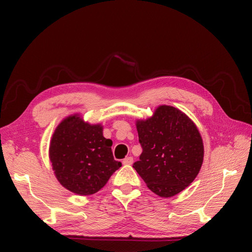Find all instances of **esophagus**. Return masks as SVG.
Returning <instances> with one entry per match:
<instances>
[{"label": "esophagus", "instance_id": "1", "mask_svg": "<svg viewBox=\"0 0 252 252\" xmlns=\"http://www.w3.org/2000/svg\"><path fill=\"white\" fill-rule=\"evenodd\" d=\"M133 163V158L132 157H126L123 159V164L124 165H131Z\"/></svg>", "mask_w": 252, "mask_h": 252}]
</instances>
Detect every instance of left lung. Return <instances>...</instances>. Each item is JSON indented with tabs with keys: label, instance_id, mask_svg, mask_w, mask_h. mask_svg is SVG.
<instances>
[{
	"label": "left lung",
	"instance_id": "8db88e82",
	"mask_svg": "<svg viewBox=\"0 0 252 252\" xmlns=\"http://www.w3.org/2000/svg\"><path fill=\"white\" fill-rule=\"evenodd\" d=\"M136 129L143 151L133 168L151 191L170 197L191 184L204 158L193 122L178 108L162 105L151 118L136 121Z\"/></svg>",
	"mask_w": 252,
	"mask_h": 252
}]
</instances>
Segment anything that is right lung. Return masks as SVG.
Returning a JSON list of instances; mask_svg holds the SVG:
<instances>
[{
    "label": "right lung",
    "mask_w": 252,
    "mask_h": 252,
    "mask_svg": "<svg viewBox=\"0 0 252 252\" xmlns=\"http://www.w3.org/2000/svg\"><path fill=\"white\" fill-rule=\"evenodd\" d=\"M112 141L103 136L100 124L85 123L73 114L60 123L52 135L49 158L58 181L80 195H90L105 186L122 166L113 158Z\"/></svg>",
    "instance_id": "obj_1"
}]
</instances>
